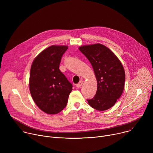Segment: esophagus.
<instances>
[{
  "mask_svg": "<svg viewBox=\"0 0 153 153\" xmlns=\"http://www.w3.org/2000/svg\"><path fill=\"white\" fill-rule=\"evenodd\" d=\"M83 80H80L77 85H76V87H77V88H80V87L83 85Z\"/></svg>",
  "mask_w": 153,
  "mask_h": 153,
  "instance_id": "34e87169",
  "label": "esophagus"
}]
</instances>
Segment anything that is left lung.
Wrapping results in <instances>:
<instances>
[{"instance_id": "obj_1", "label": "left lung", "mask_w": 153, "mask_h": 153, "mask_svg": "<svg viewBox=\"0 0 153 153\" xmlns=\"http://www.w3.org/2000/svg\"><path fill=\"white\" fill-rule=\"evenodd\" d=\"M79 50L91 63L97 83L95 96L87 101L97 110H108L120 98L124 89L123 65L112 51L100 43L83 45Z\"/></svg>"}]
</instances>
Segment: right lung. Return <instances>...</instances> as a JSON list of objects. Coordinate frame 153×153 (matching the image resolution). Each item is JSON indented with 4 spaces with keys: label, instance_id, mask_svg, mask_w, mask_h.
I'll use <instances>...</instances> for the list:
<instances>
[{
    "label": "right lung",
    "instance_id": "right-lung-1",
    "mask_svg": "<svg viewBox=\"0 0 153 153\" xmlns=\"http://www.w3.org/2000/svg\"><path fill=\"white\" fill-rule=\"evenodd\" d=\"M68 48L51 45L39 53L31 65L30 93L37 106L47 114L60 113L73 90L72 84L59 70L61 58Z\"/></svg>",
    "mask_w": 153,
    "mask_h": 153
}]
</instances>
